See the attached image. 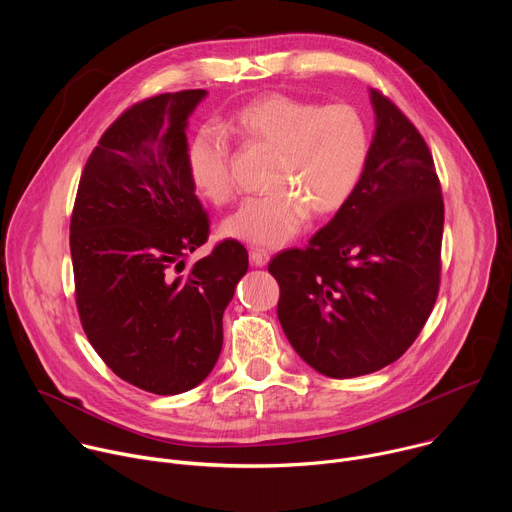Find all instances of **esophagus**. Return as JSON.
Masks as SVG:
<instances>
[{
    "label": "esophagus",
    "mask_w": 512,
    "mask_h": 512,
    "mask_svg": "<svg viewBox=\"0 0 512 512\" xmlns=\"http://www.w3.org/2000/svg\"><path fill=\"white\" fill-rule=\"evenodd\" d=\"M251 263L255 267H265L269 263V253L263 251V249H253L251 251Z\"/></svg>",
    "instance_id": "34e87169"
}]
</instances>
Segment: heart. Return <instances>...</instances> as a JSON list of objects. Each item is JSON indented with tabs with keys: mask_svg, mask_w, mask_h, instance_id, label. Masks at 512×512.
Segmentation results:
<instances>
[{
	"mask_svg": "<svg viewBox=\"0 0 512 512\" xmlns=\"http://www.w3.org/2000/svg\"><path fill=\"white\" fill-rule=\"evenodd\" d=\"M227 135L275 156L265 184L271 192L245 200L223 223V235L257 247H281L302 231L308 214L322 218L346 206L371 150L367 121L352 105L322 107L289 95L255 99L221 129L204 127L190 141V180L214 204L235 192Z\"/></svg>",
	"mask_w": 512,
	"mask_h": 512,
	"instance_id": "b5f03b06",
	"label": "heart"
}]
</instances>
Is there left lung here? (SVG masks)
Returning a JSON list of instances; mask_svg holds the SVG:
<instances>
[{
  "label": "left lung",
  "mask_w": 512,
  "mask_h": 512,
  "mask_svg": "<svg viewBox=\"0 0 512 512\" xmlns=\"http://www.w3.org/2000/svg\"><path fill=\"white\" fill-rule=\"evenodd\" d=\"M375 135L352 198L306 249L269 263L279 324L318 373L352 379L395 362L440 289L444 200L427 143L379 91Z\"/></svg>",
  "instance_id": "1"
}]
</instances>
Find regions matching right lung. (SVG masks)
<instances>
[{"label":"right lung","mask_w":512,"mask_h":512,"mask_svg":"<svg viewBox=\"0 0 512 512\" xmlns=\"http://www.w3.org/2000/svg\"><path fill=\"white\" fill-rule=\"evenodd\" d=\"M208 93H164L127 109L99 139L70 218L85 334L123 381L156 395L200 385L223 348V314L249 269L237 241L208 239L188 174V117Z\"/></svg>","instance_id":"add662e5"}]
</instances>
